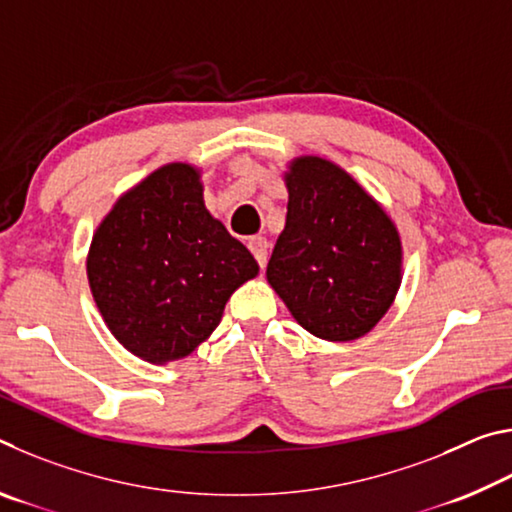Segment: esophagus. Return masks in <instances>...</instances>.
Wrapping results in <instances>:
<instances>
[{"label":"esophagus","instance_id":"obj_1","mask_svg":"<svg viewBox=\"0 0 512 512\" xmlns=\"http://www.w3.org/2000/svg\"><path fill=\"white\" fill-rule=\"evenodd\" d=\"M248 248H250V253H253V257L257 259L259 268H264L266 257H268V241L264 237H253L248 241Z\"/></svg>","mask_w":512,"mask_h":512}]
</instances>
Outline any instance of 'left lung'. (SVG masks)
Here are the masks:
<instances>
[{"instance_id": "1", "label": "left lung", "mask_w": 512, "mask_h": 512, "mask_svg": "<svg viewBox=\"0 0 512 512\" xmlns=\"http://www.w3.org/2000/svg\"><path fill=\"white\" fill-rule=\"evenodd\" d=\"M287 189V223L268 259V284L318 339H359L400 287V235L375 198L323 158L293 162Z\"/></svg>"}]
</instances>
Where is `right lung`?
Instances as JSON below:
<instances>
[{"instance_id":"right-lung-1","label":"right lung","mask_w":512,"mask_h":512,"mask_svg":"<svg viewBox=\"0 0 512 512\" xmlns=\"http://www.w3.org/2000/svg\"><path fill=\"white\" fill-rule=\"evenodd\" d=\"M173 162L124 194L94 232L88 280L115 339L151 363L183 359L232 291L259 273L248 248L205 210L203 185Z\"/></svg>"}]
</instances>
